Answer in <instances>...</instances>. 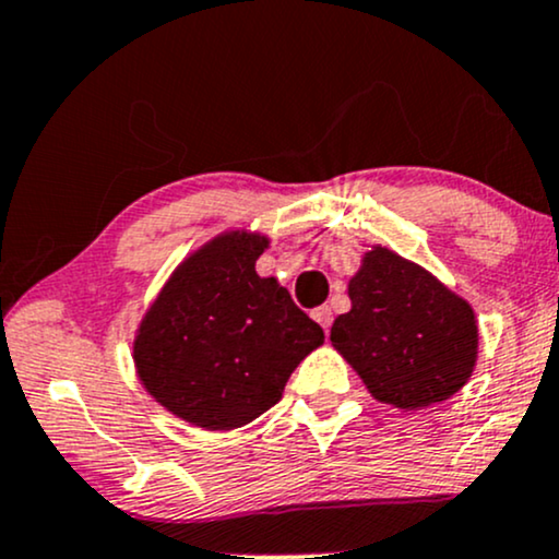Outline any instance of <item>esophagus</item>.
<instances>
[{
    "mask_svg": "<svg viewBox=\"0 0 559 559\" xmlns=\"http://www.w3.org/2000/svg\"><path fill=\"white\" fill-rule=\"evenodd\" d=\"M312 318L320 322L322 331H325V333L331 331V325H333V309H331V307H318V309H314V312H312Z\"/></svg>",
    "mask_w": 559,
    "mask_h": 559,
    "instance_id": "obj_1",
    "label": "esophagus"
}]
</instances>
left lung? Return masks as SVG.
<instances>
[{
  "label": "left lung",
  "mask_w": 559,
  "mask_h": 559,
  "mask_svg": "<svg viewBox=\"0 0 559 559\" xmlns=\"http://www.w3.org/2000/svg\"><path fill=\"white\" fill-rule=\"evenodd\" d=\"M352 309L331 341L369 393L395 408L450 399L472 378L479 354L474 309L432 273L385 247H372L348 281Z\"/></svg>",
  "instance_id": "obj_1"
}]
</instances>
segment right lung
<instances>
[{
	"label": "right lung",
	"instance_id": "1",
	"mask_svg": "<svg viewBox=\"0 0 559 559\" xmlns=\"http://www.w3.org/2000/svg\"><path fill=\"white\" fill-rule=\"evenodd\" d=\"M267 237L226 231L192 252L140 322L134 367L147 393L203 429H237L275 406L325 333L254 262Z\"/></svg>",
	"mask_w": 559,
	"mask_h": 559
}]
</instances>
